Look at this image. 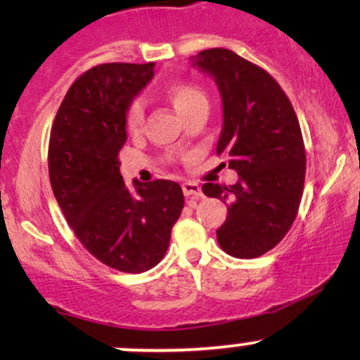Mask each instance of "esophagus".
Segmentation results:
<instances>
[{"instance_id": "34e87169", "label": "esophagus", "mask_w": 360, "mask_h": 360, "mask_svg": "<svg viewBox=\"0 0 360 360\" xmlns=\"http://www.w3.org/2000/svg\"><path fill=\"white\" fill-rule=\"evenodd\" d=\"M183 191L188 198H193V200H200L201 196H203V193H201V188L198 183H191V181H188V183L183 184Z\"/></svg>"}]
</instances>
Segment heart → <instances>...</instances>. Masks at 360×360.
I'll use <instances>...</instances> for the list:
<instances>
[{
  "instance_id": "heart-1",
  "label": "heart",
  "mask_w": 360,
  "mask_h": 360,
  "mask_svg": "<svg viewBox=\"0 0 360 360\" xmlns=\"http://www.w3.org/2000/svg\"><path fill=\"white\" fill-rule=\"evenodd\" d=\"M167 100L172 103V106L179 111L181 115L186 118L189 113H193L194 110L200 108V106L208 105L206 100V94L200 88H196L194 84L189 82H172L171 86L166 89ZM143 123V105L142 101L135 100L130 103L127 110V127L130 131H137Z\"/></svg>"
}]
</instances>
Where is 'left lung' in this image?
I'll return each mask as SVG.
<instances>
[{"label": "left lung", "mask_w": 360, "mask_h": 360, "mask_svg": "<svg viewBox=\"0 0 360 360\" xmlns=\"http://www.w3.org/2000/svg\"><path fill=\"white\" fill-rule=\"evenodd\" d=\"M220 89L223 127L217 154L237 171L233 186L203 184V193L226 205L218 243L237 259L274 249L291 229L304 186L307 154L298 117L274 77L229 49L193 57Z\"/></svg>", "instance_id": "obj_1"}]
</instances>
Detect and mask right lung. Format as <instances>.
<instances>
[{"instance_id": "right-lung-1", "label": "right lung", "mask_w": 360, "mask_h": 360, "mask_svg": "<svg viewBox=\"0 0 360 360\" xmlns=\"http://www.w3.org/2000/svg\"><path fill=\"white\" fill-rule=\"evenodd\" d=\"M154 62H111L74 81L53 120L49 176L53 196L84 249L108 267L139 274L166 254L184 206L174 181H134L120 174L127 110L154 77Z\"/></svg>"}]
</instances>
